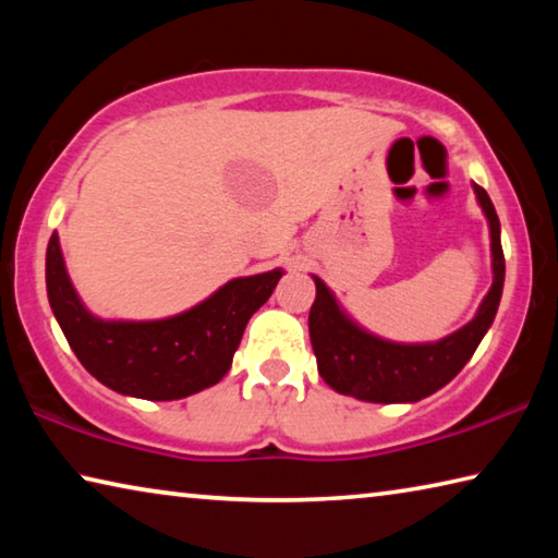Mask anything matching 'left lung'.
I'll use <instances>...</instances> for the list:
<instances>
[{
  "mask_svg": "<svg viewBox=\"0 0 558 558\" xmlns=\"http://www.w3.org/2000/svg\"><path fill=\"white\" fill-rule=\"evenodd\" d=\"M477 202L493 235L495 280L477 315L458 332L436 344H393L366 335L337 307L332 292L315 278L317 298L310 307V339L317 356L319 376L335 391L372 403L421 401L458 376L475 354L480 339L493 325L505 286V253L499 243V219L483 186L475 184Z\"/></svg>",
  "mask_w": 558,
  "mask_h": 558,
  "instance_id": "8db88e82",
  "label": "left lung"
}]
</instances>
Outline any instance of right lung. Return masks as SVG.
Returning <instances> with one entry per match:
<instances>
[{
	"label": "right lung",
	"mask_w": 558,
	"mask_h": 558,
	"mask_svg": "<svg viewBox=\"0 0 558 558\" xmlns=\"http://www.w3.org/2000/svg\"><path fill=\"white\" fill-rule=\"evenodd\" d=\"M282 272L235 278L186 313L155 323H102L75 295L59 235L46 251V290L78 362L108 389L147 401L184 399L219 384L231 369L251 315Z\"/></svg>",
	"instance_id": "1"
}]
</instances>
